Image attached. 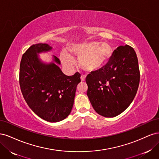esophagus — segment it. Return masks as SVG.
Returning a JSON list of instances; mask_svg holds the SVG:
<instances>
[{"label": "esophagus", "instance_id": "esophagus-1", "mask_svg": "<svg viewBox=\"0 0 159 159\" xmlns=\"http://www.w3.org/2000/svg\"><path fill=\"white\" fill-rule=\"evenodd\" d=\"M81 81H85V77L84 75H81Z\"/></svg>", "mask_w": 159, "mask_h": 159}]
</instances>
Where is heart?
Returning a JSON list of instances; mask_svg holds the SVG:
<instances>
[{"label": "heart", "instance_id": "1", "mask_svg": "<svg viewBox=\"0 0 159 159\" xmlns=\"http://www.w3.org/2000/svg\"><path fill=\"white\" fill-rule=\"evenodd\" d=\"M72 54L79 59L80 68L87 72H95L103 67L112 55V47L107 42H85L75 45L71 50ZM61 59L66 66H71L74 60L70 55L62 54Z\"/></svg>", "mask_w": 159, "mask_h": 159}]
</instances>
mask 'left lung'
Returning <instances> with one entry per match:
<instances>
[{
    "label": "left lung",
    "instance_id": "8db88e82",
    "mask_svg": "<svg viewBox=\"0 0 159 159\" xmlns=\"http://www.w3.org/2000/svg\"><path fill=\"white\" fill-rule=\"evenodd\" d=\"M140 81L138 59L129 45L115 50L107 64L86 78L87 95L94 110L105 117L123 112L133 102Z\"/></svg>",
    "mask_w": 159,
    "mask_h": 159
}]
</instances>
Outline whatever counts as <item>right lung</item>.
Wrapping results in <instances>:
<instances>
[{"mask_svg": "<svg viewBox=\"0 0 159 159\" xmlns=\"http://www.w3.org/2000/svg\"><path fill=\"white\" fill-rule=\"evenodd\" d=\"M52 48L40 43L26 51L20 61L19 83L23 97L33 112L45 121L54 123L70 115L81 75L76 72L73 75H66L54 63H42L37 54ZM54 60L60 64L57 57H54Z\"/></svg>", "mask_w": 159, "mask_h": 159, "instance_id": "1", "label": "right lung"}]
</instances>
